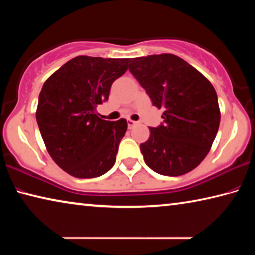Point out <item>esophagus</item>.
Listing matches in <instances>:
<instances>
[{
	"instance_id": "esophagus-1",
	"label": "esophagus",
	"mask_w": 255,
	"mask_h": 255,
	"mask_svg": "<svg viewBox=\"0 0 255 255\" xmlns=\"http://www.w3.org/2000/svg\"><path fill=\"white\" fill-rule=\"evenodd\" d=\"M127 125H128V128H132L135 125H137V122H133L131 119H127Z\"/></svg>"
}]
</instances>
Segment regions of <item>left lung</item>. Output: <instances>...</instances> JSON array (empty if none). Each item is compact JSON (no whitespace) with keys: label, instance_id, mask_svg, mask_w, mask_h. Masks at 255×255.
<instances>
[{"label":"left lung","instance_id":"left-lung-1","mask_svg":"<svg viewBox=\"0 0 255 255\" xmlns=\"http://www.w3.org/2000/svg\"><path fill=\"white\" fill-rule=\"evenodd\" d=\"M129 71L163 109V123L150 127L140 144L144 161L162 175L178 176L197 167L217 135L221 111L214 86L182 58L172 54L129 60Z\"/></svg>","mask_w":255,"mask_h":255}]
</instances>
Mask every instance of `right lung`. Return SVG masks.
Here are the masks:
<instances>
[{
    "label": "right lung",
    "mask_w": 255,
    "mask_h": 255,
    "mask_svg": "<svg viewBox=\"0 0 255 255\" xmlns=\"http://www.w3.org/2000/svg\"><path fill=\"white\" fill-rule=\"evenodd\" d=\"M127 64L128 58L77 56L42 86L36 112L41 137L55 163L75 178H98L114 166L127 122L103 120L97 107Z\"/></svg>",
    "instance_id": "add662e5"
}]
</instances>
